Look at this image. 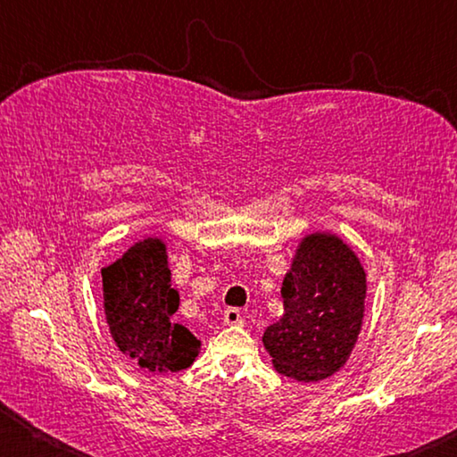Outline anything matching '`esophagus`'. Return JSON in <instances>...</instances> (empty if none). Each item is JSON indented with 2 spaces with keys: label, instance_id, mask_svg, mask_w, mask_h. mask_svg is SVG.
Instances as JSON below:
<instances>
[{
  "label": "esophagus",
  "instance_id": "esophagus-1",
  "mask_svg": "<svg viewBox=\"0 0 457 457\" xmlns=\"http://www.w3.org/2000/svg\"><path fill=\"white\" fill-rule=\"evenodd\" d=\"M223 324H228V327L242 324V312H239L237 308H228V311L223 312Z\"/></svg>",
  "mask_w": 457,
  "mask_h": 457
}]
</instances>
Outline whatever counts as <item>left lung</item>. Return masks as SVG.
I'll return each mask as SVG.
<instances>
[{"mask_svg": "<svg viewBox=\"0 0 457 457\" xmlns=\"http://www.w3.org/2000/svg\"><path fill=\"white\" fill-rule=\"evenodd\" d=\"M367 274L335 234L303 237L282 282L284 314L266 328L264 346L284 377L322 381L345 367L357 345Z\"/></svg>", "mask_w": 457, "mask_h": 457, "instance_id": "left-lung-1", "label": "left lung"}]
</instances>
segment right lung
<instances>
[{
    "mask_svg": "<svg viewBox=\"0 0 457 457\" xmlns=\"http://www.w3.org/2000/svg\"><path fill=\"white\" fill-rule=\"evenodd\" d=\"M104 314L119 351L146 373H177L193 365L201 340L171 320L179 294L171 288L167 245L145 237L103 268Z\"/></svg>",
    "mask_w": 457,
    "mask_h": 457,
    "instance_id": "right-lung-1",
    "label": "right lung"
}]
</instances>
